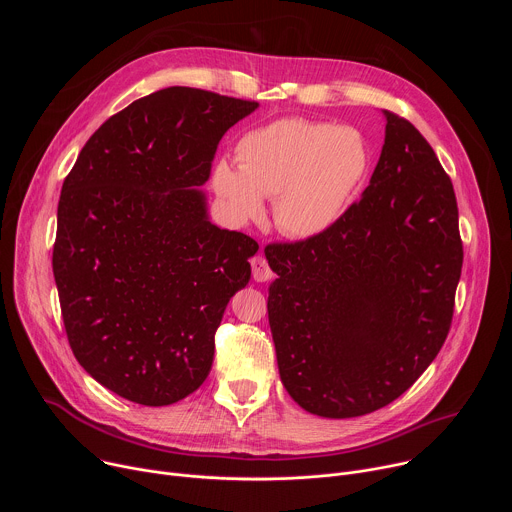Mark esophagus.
Wrapping results in <instances>:
<instances>
[{"label": "esophagus", "mask_w": 512, "mask_h": 512, "mask_svg": "<svg viewBox=\"0 0 512 512\" xmlns=\"http://www.w3.org/2000/svg\"><path fill=\"white\" fill-rule=\"evenodd\" d=\"M251 267H253V279L255 281H269L271 277H273V271H271V267L267 265V261H265V257H261V255H257L253 261H251Z\"/></svg>", "instance_id": "34e87169"}]
</instances>
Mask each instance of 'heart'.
<instances>
[{"label":"heart","instance_id":"b5f03b06","mask_svg":"<svg viewBox=\"0 0 512 512\" xmlns=\"http://www.w3.org/2000/svg\"><path fill=\"white\" fill-rule=\"evenodd\" d=\"M239 168L221 160L212 188L235 225L257 223L273 198V223L289 239H316L346 212L371 166L369 145L348 125L287 117L245 133Z\"/></svg>","mask_w":512,"mask_h":512}]
</instances>
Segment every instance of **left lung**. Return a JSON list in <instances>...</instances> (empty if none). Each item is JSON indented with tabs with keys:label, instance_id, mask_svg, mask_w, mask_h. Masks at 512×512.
<instances>
[{
	"label": "left lung",
	"instance_id": "obj_1",
	"mask_svg": "<svg viewBox=\"0 0 512 512\" xmlns=\"http://www.w3.org/2000/svg\"><path fill=\"white\" fill-rule=\"evenodd\" d=\"M367 190L322 237L269 245V326L289 397L346 419L403 395L440 352L462 241L454 186L395 113Z\"/></svg>",
	"mask_w": 512,
	"mask_h": 512
}]
</instances>
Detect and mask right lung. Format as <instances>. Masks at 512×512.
<instances>
[{"mask_svg":"<svg viewBox=\"0 0 512 512\" xmlns=\"http://www.w3.org/2000/svg\"><path fill=\"white\" fill-rule=\"evenodd\" d=\"M259 103L168 87L85 143L62 184L52 271L81 367L148 407L194 393L214 332L259 245L210 223L202 184L216 145Z\"/></svg>","mask_w":512,"mask_h":512,"instance_id":"1","label":"right lung"}]
</instances>
